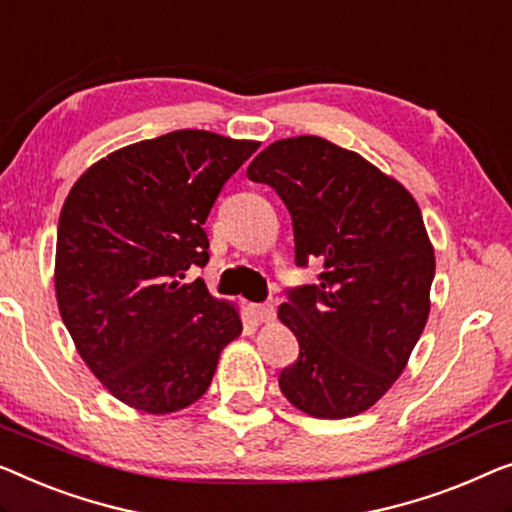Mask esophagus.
<instances>
[{"label": "esophagus", "instance_id": "esophagus-1", "mask_svg": "<svg viewBox=\"0 0 512 512\" xmlns=\"http://www.w3.org/2000/svg\"><path fill=\"white\" fill-rule=\"evenodd\" d=\"M249 314L254 316V321L258 323H268L274 318V307L270 302H265V305H249Z\"/></svg>", "mask_w": 512, "mask_h": 512}]
</instances>
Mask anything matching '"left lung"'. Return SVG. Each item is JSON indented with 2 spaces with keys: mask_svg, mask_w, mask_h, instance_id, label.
Returning <instances> with one entry per match:
<instances>
[{
  "mask_svg": "<svg viewBox=\"0 0 512 512\" xmlns=\"http://www.w3.org/2000/svg\"><path fill=\"white\" fill-rule=\"evenodd\" d=\"M293 219L295 265L323 263L291 288L281 323L300 355L279 388L314 418L367 411L404 372L429 316L434 249L418 203L397 180L318 136L284 138L247 168Z\"/></svg>",
  "mask_w": 512,
  "mask_h": 512,
  "instance_id": "obj_1",
  "label": "left lung"
}]
</instances>
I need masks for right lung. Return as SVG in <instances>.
<instances>
[{
  "label": "right lung",
  "instance_id": "obj_1",
  "mask_svg": "<svg viewBox=\"0 0 512 512\" xmlns=\"http://www.w3.org/2000/svg\"><path fill=\"white\" fill-rule=\"evenodd\" d=\"M256 140L182 129L122 147L87 168L57 226L55 291L80 358L120 402L173 413L210 388L242 332L238 309L205 281V219Z\"/></svg>",
  "mask_w": 512,
  "mask_h": 512
}]
</instances>
